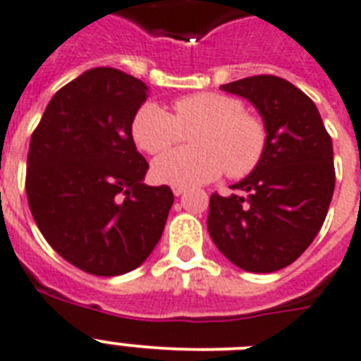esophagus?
Instances as JSON below:
<instances>
[{"instance_id": "obj_1", "label": "esophagus", "mask_w": 361, "mask_h": 361, "mask_svg": "<svg viewBox=\"0 0 361 361\" xmlns=\"http://www.w3.org/2000/svg\"><path fill=\"white\" fill-rule=\"evenodd\" d=\"M184 192H186V188H184V186H173V195H175V197H178V195H183Z\"/></svg>"}]
</instances>
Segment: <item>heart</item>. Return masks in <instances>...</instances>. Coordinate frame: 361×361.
<instances>
[{
	"label": "heart",
	"instance_id": "b5f03b06",
	"mask_svg": "<svg viewBox=\"0 0 361 361\" xmlns=\"http://www.w3.org/2000/svg\"><path fill=\"white\" fill-rule=\"evenodd\" d=\"M175 114L157 103H144L133 120V138L142 151L161 154L195 130L192 149H179L154 160L153 177L171 186H199L227 169L245 177L264 159L267 129L262 118L247 112L238 97L201 92L175 101Z\"/></svg>",
	"mask_w": 361,
	"mask_h": 361
}]
</instances>
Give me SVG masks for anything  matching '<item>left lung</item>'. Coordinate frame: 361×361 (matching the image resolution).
I'll list each match as a JSON object with an SVG mask.
<instances>
[{"instance_id":"left-lung-1","label":"left lung","mask_w":361,"mask_h":361,"mask_svg":"<svg viewBox=\"0 0 361 361\" xmlns=\"http://www.w3.org/2000/svg\"><path fill=\"white\" fill-rule=\"evenodd\" d=\"M258 109L267 129L264 159L234 193H212L207 227L234 266L273 273L293 264L317 236L336 186L332 138L319 110L290 80L255 75L223 85Z\"/></svg>"}]
</instances>
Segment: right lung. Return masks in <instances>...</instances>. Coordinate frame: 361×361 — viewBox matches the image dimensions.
<instances>
[{
  "mask_svg": "<svg viewBox=\"0 0 361 361\" xmlns=\"http://www.w3.org/2000/svg\"><path fill=\"white\" fill-rule=\"evenodd\" d=\"M147 97L140 79L94 68L46 106L27 154L25 192L47 243L97 276L136 269L162 236L173 192L144 184L133 120Z\"/></svg>",
  "mask_w": 361,
  "mask_h": 361,
  "instance_id": "1",
  "label": "right lung"
}]
</instances>
